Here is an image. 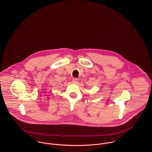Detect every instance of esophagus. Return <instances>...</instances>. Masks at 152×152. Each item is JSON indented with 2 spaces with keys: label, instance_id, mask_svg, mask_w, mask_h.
<instances>
[{
  "label": "esophagus",
  "instance_id": "1",
  "mask_svg": "<svg viewBox=\"0 0 152 152\" xmlns=\"http://www.w3.org/2000/svg\"><path fill=\"white\" fill-rule=\"evenodd\" d=\"M72 83L73 84H77L78 83V79H76V78H73L72 79Z\"/></svg>",
  "mask_w": 152,
  "mask_h": 152
}]
</instances>
